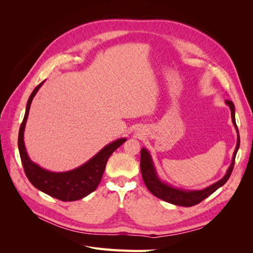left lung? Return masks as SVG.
Here are the masks:
<instances>
[{"label": "left lung", "instance_id": "8db88e82", "mask_svg": "<svg viewBox=\"0 0 253 253\" xmlns=\"http://www.w3.org/2000/svg\"><path fill=\"white\" fill-rule=\"evenodd\" d=\"M226 104L229 106V108H230V111H231L232 122H233V126H235L236 132H237V141H236V147H235L233 156H232L231 165L229 166L226 174L224 175V177L219 179L218 181L212 183L211 186L204 188L202 190H185V189H180L177 187H173V186L169 185L168 182L159 178V176L156 171V168L154 166V163H153L151 154L147 149L142 148L141 153H140L141 175H142V179L145 183V186H147L148 190L153 195H155L156 197L160 198V200H163L167 203H170V204H173L176 206L191 207V206L200 204L201 202H203L205 200V198H207L212 193L215 192L218 188L225 185L232 173L236 153H237V150H239V148H240V134H239V129H237V126H236V122H235L234 104L230 100H226Z\"/></svg>", "mask_w": 253, "mask_h": 253}]
</instances>
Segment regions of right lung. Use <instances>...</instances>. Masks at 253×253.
<instances>
[{"instance_id": "add662e5", "label": "right lung", "mask_w": 253, "mask_h": 253, "mask_svg": "<svg viewBox=\"0 0 253 253\" xmlns=\"http://www.w3.org/2000/svg\"><path fill=\"white\" fill-rule=\"evenodd\" d=\"M44 82L45 80L34 89L26 104L24 119L21 124L18 138L21 162L27 178L38 190L63 202L78 201L87 196L97 189L101 181L109 157L115 150H117L122 143L126 141V138H119L106 144L88 162L67 172H51L35 164L27 154L24 143V131L30 104H32L34 97Z\"/></svg>"}]
</instances>
